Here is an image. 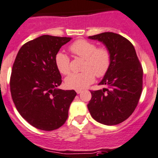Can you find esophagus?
I'll return each instance as SVG.
<instances>
[{
  "mask_svg": "<svg viewBox=\"0 0 158 158\" xmlns=\"http://www.w3.org/2000/svg\"><path fill=\"white\" fill-rule=\"evenodd\" d=\"M81 92H82V90H81V89H76V93H77L78 94H80Z\"/></svg>",
  "mask_w": 158,
  "mask_h": 158,
  "instance_id": "34e87169",
  "label": "esophagus"
}]
</instances>
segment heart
Wrapping results in <instances>:
<instances>
[{
    "label": "heart",
    "mask_w": 158,
    "mask_h": 158,
    "mask_svg": "<svg viewBox=\"0 0 158 158\" xmlns=\"http://www.w3.org/2000/svg\"><path fill=\"white\" fill-rule=\"evenodd\" d=\"M71 52L85 59L82 66L83 72L72 73L64 79L65 86L69 89H81L93 83L97 77H102L109 70L111 55L106 48H97V44L86 40H78L69 46ZM54 61L57 69L63 75L70 72L69 57L61 51L56 54Z\"/></svg>",
    "instance_id": "heart-1"
}]
</instances>
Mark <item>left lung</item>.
Instances as JSON below:
<instances>
[{"label": "left lung", "mask_w": 158, "mask_h": 158, "mask_svg": "<svg viewBox=\"0 0 158 158\" xmlns=\"http://www.w3.org/2000/svg\"><path fill=\"white\" fill-rule=\"evenodd\" d=\"M102 42L110 51L111 63L99 85L107 88L90 91L87 107L93 118L106 126L124 122L133 113L143 89V68L130 41L107 32L89 36Z\"/></svg>", "instance_id": "left-lung-1"}]
</instances>
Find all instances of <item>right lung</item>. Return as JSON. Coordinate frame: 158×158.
<instances>
[{
	"instance_id": "right-lung-1",
	"label": "right lung",
	"mask_w": 158,
	"mask_h": 158,
	"mask_svg": "<svg viewBox=\"0 0 158 158\" xmlns=\"http://www.w3.org/2000/svg\"><path fill=\"white\" fill-rule=\"evenodd\" d=\"M71 37L43 35L26 43L15 57L10 79L13 102L31 126L44 131L61 127L69 116L76 91L57 89L61 76L56 54Z\"/></svg>"
}]
</instances>
